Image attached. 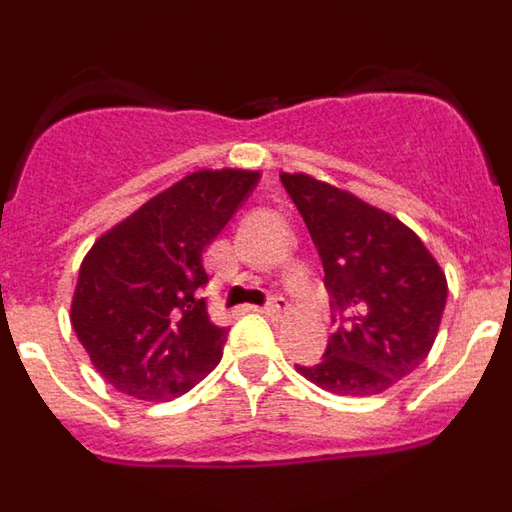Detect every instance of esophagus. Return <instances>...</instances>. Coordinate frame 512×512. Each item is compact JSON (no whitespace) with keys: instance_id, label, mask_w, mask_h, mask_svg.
Segmentation results:
<instances>
[{"instance_id":"esophagus-1","label":"esophagus","mask_w":512,"mask_h":512,"mask_svg":"<svg viewBox=\"0 0 512 512\" xmlns=\"http://www.w3.org/2000/svg\"><path fill=\"white\" fill-rule=\"evenodd\" d=\"M287 307L289 305H287V300H284V297H274V300H269L264 307H261V312H264V315H269V318H277V315H282Z\"/></svg>"}]
</instances>
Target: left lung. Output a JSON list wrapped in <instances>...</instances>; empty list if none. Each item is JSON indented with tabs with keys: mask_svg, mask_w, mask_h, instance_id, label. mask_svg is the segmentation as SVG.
Listing matches in <instances>:
<instances>
[{
	"mask_svg": "<svg viewBox=\"0 0 512 512\" xmlns=\"http://www.w3.org/2000/svg\"><path fill=\"white\" fill-rule=\"evenodd\" d=\"M325 269L336 330L318 364L297 372L320 390L369 397L415 372L446 307V274L395 215L307 174H279Z\"/></svg>",
	"mask_w": 512,
	"mask_h": 512,
	"instance_id": "left-lung-1",
	"label": "left lung"
}]
</instances>
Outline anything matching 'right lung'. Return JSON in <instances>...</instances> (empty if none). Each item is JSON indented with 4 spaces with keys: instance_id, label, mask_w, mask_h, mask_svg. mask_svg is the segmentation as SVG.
Segmentation results:
<instances>
[{
    "instance_id": "obj_1",
    "label": "right lung",
    "mask_w": 512,
    "mask_h": 512,
    "mask_svg": "<svg viewBox=\"0 0 512 512\" xmlns=\"http://www.w3.org/2000/svg\"><path fill=\"white\" fill-rule=\"evenodd\" d=\"M259 171L202 169L151 197L94 241L81 261L71 325L117 392L164 402L189 392L223 359L228 330L197 297L205 251Z\"/></svg>"
}]
</instances>
